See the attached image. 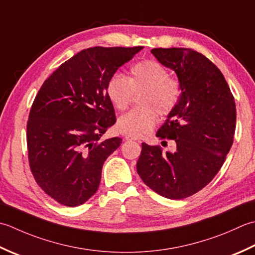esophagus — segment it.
Returning a JSON list of instances; mask_svg holds the SVG:
<instances>
[{
    "mask_svg": "<svg viewBox=\"0 0 255 255\" xmlns=\"http://www.w3.org/2000/svg\"><path fill=\"white\" fill-rule=\"evenodd\" d=\"M126 141H137V138L132 136H126Z\"/></svg>",
    "mask_w": 255,
    "mask_h": 255,
    "instance_id": "obj_1",
    "label": "esophagus"
}]
</instances>
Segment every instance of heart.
<instances>
[{"label": "heart", "instance_id": "obj_1", "mask_svg": "<svg viewBox=\"0 0 255 255\" xmlns=\"http://www.w3.org/2000/svg\"><path fill=\"white\" fill-rule=\"evenodd\" d=\"M142 93V108L124 114L118 120L121 134L142 137L149 134L157 123L158 116H167L174 110L181 96L177 78L170 77L167 68L156 60H143L129 68L128 78L114 74L107 84V95L113 107L124 111L131 106L134 95Z\"/></svg>", "mask_w": 255, "mask_h": 255}]
</instances>
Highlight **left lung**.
Instances as JSON below:
<instances>
[{
  "mask_svg": "<svg viewBox=\"0 0 255 255\" xmlns=\"http://www.w3.org/2000/svg\"><path fill=\"white\" fill-rule=\"evenodd\" d=\"M156 59L173 69L181 96L156 136L174 139L175 152L142 143L137 174L155 193L169 199L193 196L214 179L232 146L236 102L218 67L190 48H154Z\"/></svg>",
  "mask_w": 255,
  "mask_h": 255,
  "instance_id": "left-lung-1",
  "label": "left lung"
}]
</instances>
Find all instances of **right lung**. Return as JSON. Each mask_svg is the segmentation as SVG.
Segmentation results:
<instances>
[{
    "label": "right lung",
    "instance_id": "add662e5",
    "mask_svg": "<svg viewBox=\"0 0 255 255\" xmlns=\"http://www.w3.org/2000/svg\"><path fill=\"white\" fill-rule=\"evenodd\" d=\"M91 47L79 51L45 80L27 121L28 162L36 183L67 207L96 194L106 159L121 137L100 141L116 123L107 84L119 67L142 50Z\"/></svg>",
    "mask_w": 255,
    "mask_h": 255
}]
</instances>
